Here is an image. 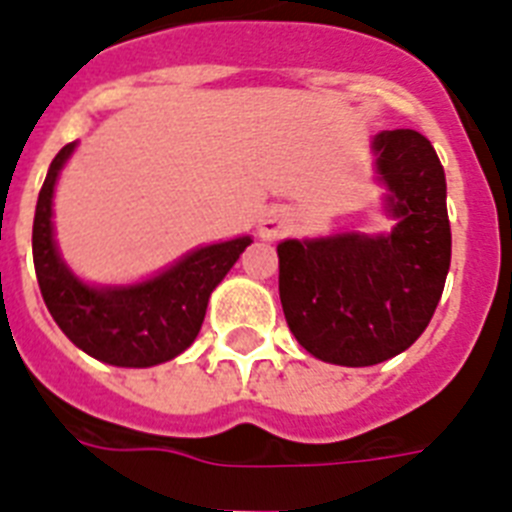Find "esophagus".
Instances as JSON below:
<instances>
[{"instance_id": "1", "label": "esophagus", "mask_w": 512, "mask_h": 512, "mask_svg": "<svg viewBox=\"0 0 512 512\" xmlns=\"http://www.w3.org/2000/svg\"><path fill=\"white\" fill-rule=\"evenodd\" d=\"M283 229H286V218H283L281 210H268V213L260 218V223H257V231H260L263 239H276Z\"/></svg>"}]
</instances>
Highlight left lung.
I'll return each mask as SVG.
<instances>
[{"label": "left lung", "mask_w": 512, "mask_h": 512, "mask_svg": "<svg viewBox=\"0 0 512 512\" xmlns=\"http://www.w3.org/2000/svg\"><path fill=\"white\" fill-rule=\"evenodd\" d=\"M372 148L395 229L278 244L291 333L312 356L343 367L409 349L435 315L450 268L448 187L432 143L416 130H385Z\"/></svg>", "instance_id": "obj_1"}]
</instances>
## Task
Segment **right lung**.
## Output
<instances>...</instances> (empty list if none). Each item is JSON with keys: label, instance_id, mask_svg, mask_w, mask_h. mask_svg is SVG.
<instances>
[{"label": "right lung", "instance_id": "add662e5", "mask_svg": "<svg viewBox=\"0 0 512 512\" xmlns=\"http://www.w3.org/2000/svg\"><path fill=\"white\" fill-rule=\"evenodd\" d=\"M72 150L75 143L64 145L51 161L33 218V265L46 307L64 336L98 362L114 367L169 362L195 341L210 291L223 281L252 239L239 236L195 249L161 276L127 289L85 286L59 260L51 236V195Z\"/></svg>", "mask_w": 512, "mask_h": 512}]
</instances>
